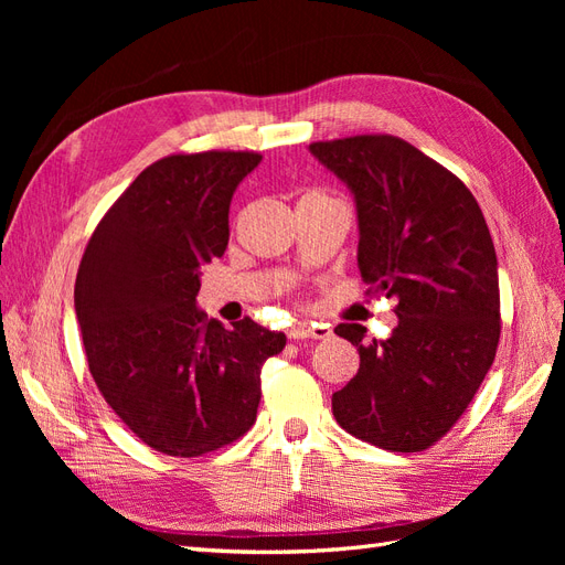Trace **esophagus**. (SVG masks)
Returning <instances> with one entry per match:
<instances>
[{
  "mask_svg": "<svg viewBox=\"0 0 565 565\" xmlns=\"http://www.w3.org/2000/svg\"><path fill=\"white\" fill-rule=\"evenodd\" d=\"M332 334L330 324H318V322H295L292 328L287 330L289 339H328Z\"/></svg>",
  "mask_w": 565,
  "mask_h": 565,
  "instance_id": "1",
  "label": "esophagus"
}]
</instances>
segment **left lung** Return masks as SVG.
I'll list each match as a JSON object with an SVG mask.
<instances>
[{"mask_svg":"<svg viewBox=\"0 0 565 565\" xmlns=\"http://www.w3.org/2000/svg\"><path fill=\"white\" fill-rule=\"evenodd\" d=\"M355 202L358 268L372 295L396 299L384 341L344 322L361 355L332 396L341 429L393 452L429 448L461 417L500 341L498 254L481 207L446 167L396 136L309 146Z\"/></svg>","mask_w":565,"mask_h":565,"instance_id":"obj_1","label":"left lung"}]
</instances>
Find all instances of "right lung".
Masks as SVG:
<instances>
[{
    "mask_svg": "<svg viewBox=\"0 0 565 565\" xmlns=\"http://www.w3.org/2000/svg\"><path fill=\"white\" fill-rule=\"evenodd\" d=\"M256 152L158 160L100 218L75 280L92 377L152 450L198 457L256 422L262 367L285 334L245 318L233 328L198 309L200 268L226 252L235 188Z\"/></svg>",
    "mask_w": 565,
    "mask_h": 565,
    "instance_id": "1",
    "label": "right lung"
}]
</instances>
